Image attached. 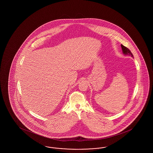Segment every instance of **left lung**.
<instances>
[{"label": "left lung", "instance_id": "left-lung-1", "mask_svg": "<svg viewBox=\"0 0 153 153\" xmlns=\"http://www.w3.org/2000/svg\"><path fill=\"white\" fill-rule=\"evenodd\" d=\"M121 47H122V51H123V54H124L125 55H128V56H131V57H134V56H133V55H132L131 51L127 48H126V46H124L123 45H121Z\"/></svg>", "mask_w": 153, "mask_h": 153}]
</instances>
